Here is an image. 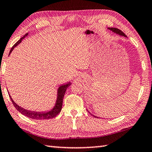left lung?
I'll return each mask as SVG.
<instances>
[{
  "instance_id": "8db88e82",
  "label": "left lung",
  "mask_w": 152,
  "mask_h": 152,
  "mask_svg": "<svg viewBox=\"0 0 152 152\" xmlns=\"http://www.w3.org/2000/svg\"><path fill=\"white\" fill-rule=\"evenodd\" d=\"M109 29H110V30H111L112 31H113L114 33H116V34H119L120 35H123V36H124V37H126V35L124 34V33L122 31L121 29H118V28H108ZM95 117H96V116H94Z\"/></svg>"
}]
</instances>
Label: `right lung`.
<instances>
[{
	"instance_id": "obj_1",
	"label": "right lung",
	"mask_w": 152,
	"mask_h": 152,
	"mask_svg": "<svg viewBox=\"0 0 152 152\" xmlns=\"http://www.w3.org/2000/svg\"><path fill=\"white\" fill-rule=\"evenodd\" d=\"M26 35H28V34H26L23 37L20 38V39L17 41V42L15 43L13 47H12L10 50V53L12 51V50L14 49V48L16 46H17L18 45L22 40L24 38ZM9 53V55H10ZM70 85V83H68L67 84H64L62 85L61 86L58 88V93H57V99H56V104L51 111H50L49 112L45 113V112H34V111H28V110H26L23 109L22 107H20V106H18L17 104L15 103L13 99H12L11 96L9 94V96H10V99L12 102V104L14 105V106L15 107L18 111L20 113H22V115H23L26 117H28L29 118H33V119H36V120H45V119H50V118H53L55 117L56 115H57L59 113L61 112V109H62V102H63V97L64 96L65 91H66V89L68 87H69V86Z\"/></svg>"
}]
</instances>
